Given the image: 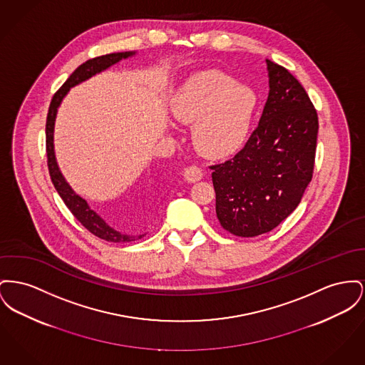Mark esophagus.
I'll return each mask as SVG.
<instances>
[{
    "mask_svg": "<svg viewBox=\"0 0 365 365\" xmlns=\"http://www.w3.org/2000/svg\"><path fill=\"white\" fill-rule=\"evenodd\" d=\"M202 176H204V171L198 165H190V167L185 168V178H186V180L192 182V183L201 180Z\"/></svg>",
    "mask_w": 365,
    "mask_h": 365,
    "instance_id": "obj_1",
    "label": "esophagus"
}]
</instances>
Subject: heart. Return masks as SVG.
Returning <instances> with one entry per match:
<instances>
[{
    "instance_id": "obj_1",
    "label": "heart",
    "mask_w": 365,
    "mask_h": 365,
    "mask_svg": "<svg viewBox=\"0 0 365 365\" xmlns=\"http://www.w3.org/2000/svg\"><path fill=\"white\" fill-rule=\"evenodd\" d=\"M250 86L219 70L202 71L187 80L172 102V114L193 124L194 146L207 155L236 150L245 140L257 110Z\"/></svg>"
}]
</instances>
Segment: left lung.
Wrapping results in <instances>:
<instances>
[{
    "mask_svg": "<svg viewBox=\"0 0 365 365\" xmlns=\"http://www.w3.org/2000/svg\"><path fill=\"white\" fill-rule=\"evenodd\" d=\"M269 96L259 125L235 157L210 165L216 216L238 237L272 232L299 205L314 171L319 115L282 66L266 61Z\"/></svg>",
    "mask_w": 365,
    "mask_h": 365,
    "instance_id": "1",
    "label": "left lung"
}]
</instances>
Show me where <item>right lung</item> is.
Listing matches in <instances>:
<instances>
[{"label":"right lung","instance_id":"add662e5","mask_svg":"<svg viewBox=\"0 0 365 365\" xmlns=\"http://www.w3.org/2000/svg\"><path fill=\"white\" fill-rule=\"evenodd\" d=\"M130 55H133V52L108 53V55L92 58V59L86 61V63L78 66L71 73V76L66 80L65 84L55 92V95L51 101L49 108H48L46 124H45L46 164H48V171H49L51 180H52L56 192L62 197V200H63L66 207L70 210V212L74 215V217L86 227L89 233H92L93 236L99 237L102 240L110 241V242H129V241H135L138 238H142L145 235L139 237L128 236V235H123V233L111 229L99 215L93 212L89 208L86 200L78 197L70 189V186L66 183L65 178L62 176V173L59 171L56 160H55V154H53V124H55L56 110L59 108V105H61L63 96L67 93V91L71 86H77V84L86 81V78H89L92 76H95L96 73H99V71L108 68L110 66L117 63L123 58H128Z\"/></svg>","mask_w":365,"mask_h":365}]
</instances>
